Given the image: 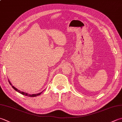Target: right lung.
I'll use <instances>...</instances> for the list:
<instances>
[{"label": "right lung", "instance_id": "1", "mask_svg": "<svg viewBox=\"0 0 122 122\" xmlns=\"http://www.w3.org/2000/svg\"><path fill=\"white\" fill-rule=\"evenodd\" d=\"M9 83H10V85H11V83H10V82H9ZM11 86H12V87H13V88H14V90H16V91L18 92L19 93H20V94H22V95H25V96H28V97H36V96H39V95H41V93H42V92H41L39 93V94H32V95H30V94H27V93H25V92H24L20 91V90H18V89H17V88H16L15 87H14V86H12V85H11Z\"/></svg>", "mask_w": 122, "mask_h": 122}]
</instances>
